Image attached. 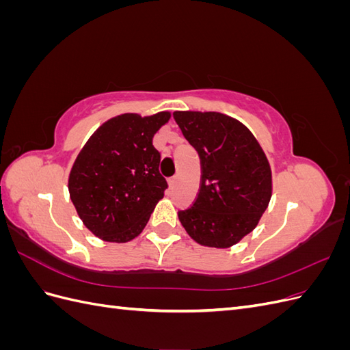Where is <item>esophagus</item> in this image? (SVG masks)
<instances>
[{
  "mask_svg": "<svg viewBox=\"0 0 350 350\" xmlns=\"http://www.w3.org/2000/svg\"><path fill=\"white\" fill-rule=\"evenodd\" d=\"M175 183H176V176H172V178L167 179V184H169V187H171V188H174Z\"/></svg>",
  "mask_w": 350,
  "mask_h": 350,
  "instance_id": "1",
  "label": "esophagus"
}]
</instances>
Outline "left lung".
<instances>
[{"mask_svg":"<svg viewBox=\"0 0 350 350\" xmlns=\"http://www.w3.org/2000/svg\"><path fill=\"white\" fill-rule=\"evenodd\" d=\"M174 118L200 156V189L178 211L187 234L210 248H229L256 229L273 183L267 156L245 125L220 112L175 111Z\"/></svg>","mask_w":350,"mask_h":350,"instance_id":"8db88e82","label":"left lung"}]
</instances>
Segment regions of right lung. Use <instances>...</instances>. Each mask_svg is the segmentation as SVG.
I'll list each match as a JSON object with an SVG mask.
<instances>
[{
    "label": "right lung",
    "mask_w": 350,
    "mask_h": 350,
    "mask_svg": "<svg viewBox=\"0 0 350 350\" xmlns=\"http://www.w3.org/2000/svg\"><path fill=\"white\" fill-rule=\"evenodd\" d=\"M169 120L167 111L116 115L83 146L68 175V193L94 237L124 243L143 232L167 187L153 135Z\"/></svg>",
    "instance_id": "obj_1"
}]
</instances>
